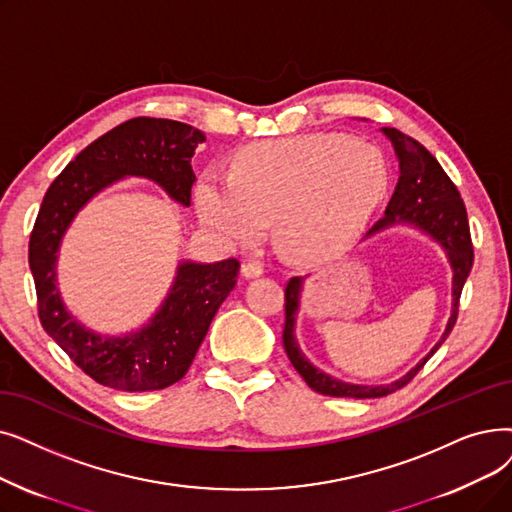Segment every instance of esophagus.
I'll return each mask as SVG.
<instances>
[{
	"label": "esophagus",
	"instance_id": "esophagus-1",
	"mask_svg": "<svg viewBox=\"0 0 512 512\" xmlns=\"http://www.w3.org/2000/svg\"><path fill=\"white\" fill-rule=\"evenodd\" d=\"M261 274H263V268H261L259 263L249 261V263H242V265H240V276H242V278L253 280V278H259Z\"/></svg>",
	"mask_w": 512,
	"mask_h": 512
}]
</instances>
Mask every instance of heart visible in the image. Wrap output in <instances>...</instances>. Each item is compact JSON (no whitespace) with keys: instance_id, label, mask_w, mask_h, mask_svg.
<instances>
[{"instance_id":"1","label":"heart","mask_w":512,"mask_h":512,"mask_svg":"<svg viewBox=\"0 0 512 512\" xmlns=\"http://www.w3.org/2000/svg\"><path fill=\"white\" fill-rule=\"evenodd\" d=\"M387 186L379 148L328 133L244 148L232 173L205 169L194 186V207L219 242H253L274 219L282 251L316 261L362 236Z\"/></svg>"}]
</instances>
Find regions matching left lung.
<instances>
[{
	"instance_id": "obj_1",
	"label": "left lung",
	"mask_w": 512,
	"mask_h": 512,
	"mask_svg": "<svg viewBox=\"0 0 512 512\" xmlns=\"http://www.w3.org/2000/svg\"><path fill=\"white\" fill-rule=\"evenodd\" d=\"M385 138L391 142L397 159V186L391 196V201L385 209V217L376 221L368 230L366 238L381 234L393 226H410L418 232L427 234L433 242H437L448 257L452 268V314L448 318L446 330H443L441 339L435 347L422 358L414 368H410L404 376H399L393 383L387 385H355L345 383L335 376L326 374L324 370L316 368L307 360V355L301 351L295 335L297 314L301 307V293L305 278H291L286 284V320L282 343L288 360L295 366V370L303 376V381L314 389L316 393L330 395V397H353V399H372L383 397L397 389L408 385L414 374L427 364L431 355L439 349V345L448 339L456 324L458 316V299L462 293V286L471 274L473 268V244L469 232V219H466V209L462 198L448 177V173L441 169L433 154L412 140L406 133L395 127H381Z\"/></svg>"
}]
</instances>
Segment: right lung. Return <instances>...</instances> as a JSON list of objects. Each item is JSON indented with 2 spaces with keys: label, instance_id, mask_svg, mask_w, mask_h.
<instances>
[{
  "label": "right lung",
  "instance_id": "1",
  "mask_svg": "<svg viewBox=\"0 0 512 512\" xmlns=\"http://www.w3.org/2000/svg\"><path fill=\"white\" fill-rule=\"evenodd\" d=\"M205 133L171 119L138 117L110 129L52 182L29 242L41 326L64 353L92 379L119 391H157L188 372L219 305L236 284L238 261L177 263L173 282L159 309L125 335L102 332L79 322L58 291V251L66 230L96 194L142 177L157 184L171 201L190 207L196 177L192 157Z\"/></svg>",
  "mask_w": 512,
  "mask_h": 512
}]
</instances>
